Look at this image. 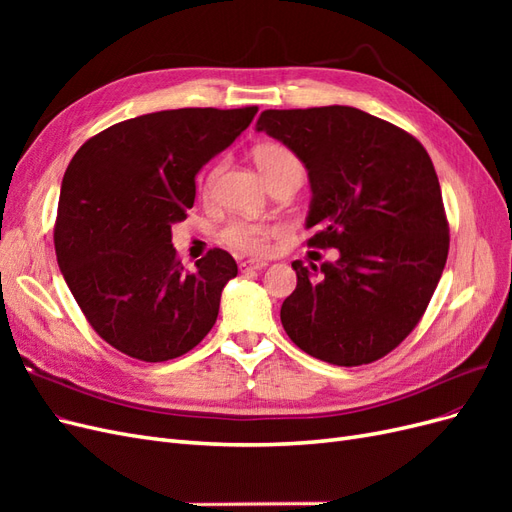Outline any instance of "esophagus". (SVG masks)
<instances>
[{
	"mask_svg": "<svg viewBox=\"0 0 512 512\" xmlns=\"http://www.w3.org/2000/svg\"><path fill=\"white\" fill-rule=\"evenodd\" d=\"M267 267L265 260H250V262H241V271L250 273V271H262Z\"/></svg>",
	"mask_w": 512,
	"mask_h": 512,
	"instance_id": "obj_1",
	"label": "esophagus"
}]
</instances>
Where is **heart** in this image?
<instances>
[{
	"label": "heart",
	"instance_id": "b5f03b06",
	"mask_svg": "<svg viewBox=\"0 0 512 512\" xmlns=\"http://www.w3.org/2000/svg\"><path fill=\"white\" fill-rule=\"evenodd\" d=\"M254 160L260 168V173L265 175V179L271 183L275 177H280L284 170L290 166H301L299 160L294 158V153L286 149L284 145L277 143H262L254 149ZM215 175H218V164H213L205 170H200L196 177L198 190H211V185L215 181ZM282 232V224L275 222H252V220H235L224 226L222 230V239L237 247V250L245 254H265L269 250V243L273 237H277Z\"/></svg>",
	"mask_w": 512,
	"mask_h": 512
}]
</instances>
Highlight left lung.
Wrapping results in <instances>:
<instances>
[{"label":"left lung","instance_id":"left-lung-1","mask_svg":"<svg viewBox=\"0 0 512 512\" xmlns=\"http://www.w3.org/2000/svg\"><path fill=\"white\" fill-rule=\"evenodd\" d=\"M258 132L305 164L309 247L335 262H292L297 288L282 324L303 352L354 367L395 350L423 318L448 256L436 168L412 134L352 106L262 111Z\"/></svg>","mask_w":512,"mask_h":512}]
</instances>
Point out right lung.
Wrapping results in <instances>:
<instances>
[{"label":"right lung","mask_w":512,"mask_h":512,"mask_svg":"<svg viewBox=\"0 0 512 512\" xmlns=\"http://www.w3.org/2000/svg\"><path fill=\"white\" fill-rule=\"evenodd\" d=\"M256 113L177 108L126 119L68 164L53 237L59 269L94 331L132 359H177L218 320L235 258L213 247L185 271L170 226L192 209L198 170Z\"/></svg>","instance_id":"add662e5"}]
</instances>
